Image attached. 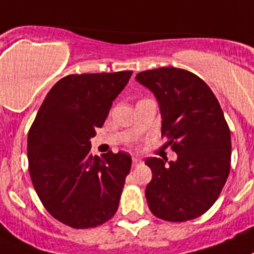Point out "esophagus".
Listing matches in <instances>:
<instances>
[{
  "label": "esophagus",
  "instance_id": "1",
  "mask_svg": "<svg viewBox=\"0 0 254 254\" xmlns=\"http://www.w3.org/2000/svg\"><path fill=\"white\" fill-rule=\"evenodd\" d=\"M141 162L142 161L140 160L139 157H133V160H132V165L133 166H139V165H141Z\"/></svg>",
  "mask_w": 254,
  "mask_h": 254
}]
</instances>
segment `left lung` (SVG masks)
Wrapping results in <instances>:
<instances>
[{"label": "left lung", "instance_id": "8db88e82", "mask_svg": "<svg viewBox=\"0 0 254 254\" xmlns=\"http://www.w3.org/2000/svg\"><path fill=\"white\" fill-rule=\"evenodd\" d=\"M135 79L154 94L162 135L178 154L169 165L157 157L145 161L153 173L148 206L165 221L194 219L214 204L230 173L231 135L221 105L202 79L182 68L142 71Z\"/></svg>", "mask_w": 254, "mask_h": 254}]
</instances>
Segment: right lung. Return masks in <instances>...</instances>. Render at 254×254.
<instances>
[{"label": "right lung", "instance_id": "obj_1", "mask_svg": "<svg viewBox=\"0 0 254 254\" xmlns=\"http://www.w3.org/2000/svg\"><path fill=\"white\" fill-rule=\"evenodd\" d=\"M132 71L62 77L52 87L28 132L29 175L37 196L56 219L74 228L109 221L118 209L129 154L92 156L91 139Z\"/></svg>", "mask_w": 254, "mask_h": 254}]
</instances>
